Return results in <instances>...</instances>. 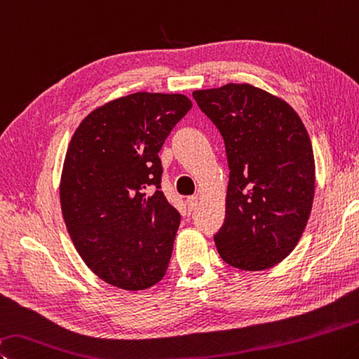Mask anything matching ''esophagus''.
I'll list each match as a JSON object with an SVG mask.
<instances>
[{
    "mask_svg": "<svg viewBox=\"0 0 359 359\" xmlns=\"http://www.w3.org/2000/svg\"><path fill=\"white\" fill-rule=\"evenodd\" d=\"M198 202H199V196L198 194H194V196L187 198V205H188V210H194V208L198 207Z\"/></svg>",
    "mask_w": 359,
    "mask_h": 359,
    "instance_id": "esophagus-1",
    "label": "esophagus"
}]
</instances>
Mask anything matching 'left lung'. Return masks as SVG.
Listing matches in <instances>:
<instances>
[{
	"instance_id": "1",
	"label": "left lung",
	"mask_w": 359,
	"mask_h": 359,
	"mask_svg": "<svg viewBox=\"0 0 359 359\" xmlns=\"http://www.w3.org/2000/svg\"><path fill=\"white\" fill-rule=\"evenodd\" d=\"M224 140L229 184L221 259L246 271L271 269L297 246L316 190L309 135L287 102L248 83L194 90Z\"/></svg>"
}]
</instances>
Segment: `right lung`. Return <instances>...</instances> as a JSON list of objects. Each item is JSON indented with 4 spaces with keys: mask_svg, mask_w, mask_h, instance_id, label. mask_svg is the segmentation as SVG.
Masks as SVG:
<instances>
[{
    "mask_svg": "<svg viewBox=\"0 0 359 359\" xmlns=\"http://www.w3.org/2000/svg\"><path fill=\"white\" fill-rule=\"evenodd\" d=\"M191 107L182 94L135 93L95 108L72 136L64 223L84 264L114 287L144 290L168 270L180 215L160 190L158 152Z\"/></svg>",
    "mask_w": 359,
    "mask_h": 359,
    "instance_id": "obj_1",
    "label": "right lung"
}]
</instances>
